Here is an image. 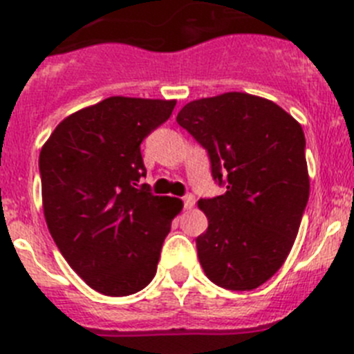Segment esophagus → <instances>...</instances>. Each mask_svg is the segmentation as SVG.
Returning <instances> with one entry per match:
<instances>
[{"label": "esophagus", "mask_w": 354, "mask_h": 354, "mask_svg": "<svg viewBox=\"0 0 354 354\" xmlns=\"http://www.w3.org/2000/svg\"><path fill=\"white\" fill-rule=\"evenodd\" d=\"M194 204H196V197H194L192 194H188V196L183 197V206H185V209H192Z\"/></svg>", "instance_id": "esophagus-1"}]
</instances>
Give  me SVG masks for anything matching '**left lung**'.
<instances>
[{
	"instance_id": "1",
	"label": "left lung",
	"mask_w": 354,
	"mask_h": 354,
	"mask_svg": "<svg viewBox=\"0 0 354 354\" xmlns=\"http://www.w3.org/2000/svg\"><path fill=\"white\" fill-rule=\"evenodd\" d=\"M176 122L227 188L199 201L207 216L196 239L201 266L222 288H259L285 263L309 199L302 127L276 102L244 92L188 102Z\"/></svg>"
}]
</instances>
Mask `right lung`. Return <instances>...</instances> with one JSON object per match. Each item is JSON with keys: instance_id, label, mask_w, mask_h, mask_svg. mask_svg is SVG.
I'll use <instances>...</instances> for the list:
<instances>
[{"instance_id": "obj_1", "label": "right lung", "mask_w": 354, "mask_h": 354, "mask_svg": "<svg viewBox=\"0 0 354 354\" xmlns=\"http://www.w3.org/2000/svg\"><path fill=\"white\" fill-rule=\"evenodd\" d=\"M176 101L113 95L66 117L39 151L43 213L59 252L91 288L125 297L153 279L183 207L148 185L141 141Z\"/></svg>"}]
</instances>
